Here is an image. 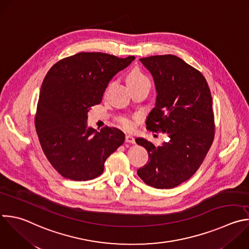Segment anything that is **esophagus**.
<instances>
[{"instance_id":"34e87169","label":"esophagus","mask_w":249,"mask_h":249,"mask_svg":"<svg viewBox=\"0 0 249 249\" xmlns=\"http://www.w3.org/2000/svg\"><path fill=\"white\" fill-rule=\"evenodd\" d=\"M125 141H126V142H129V143H135V138L131 135H126Z\"/></svg>"}]
</instances>
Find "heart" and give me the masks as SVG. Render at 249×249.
I'll list each match as a JSON object with an SVG mask.
<instances>
[{"label": "heart", "instance_id": "heart-1", "mask_svg": "<svg viewBox=\"0 0 249 249\" xmlns=\"http://www.w3.org/2000/svg\"><path fill=\"white\" fill-rule=\"evenodd\" d=\"M127 84H128V86L129 85H138V84H147V85H149V80L140 70L134 69L127 76ZM121 123L127 129H131L133 127V123L129 119H122Z\"/></svg>", "mask_w": 249, "mask_h": 249}]
</instances>
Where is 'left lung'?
I'll use <instances>...</instances> for the list:
<instances>
[{
	"label": "left lung",
	"instance_id": "1",
	"mask_svg": "<svg viewBox=\"0 0 249 249\" xmlns=\"http://www.w3.org/2000/svg\"><path fill=\"white\" fill-rule=\"evenodd\" d=\"M152 75L155 106L146 128L167 133L169 141L155 146L143 138L136 142L148 152L139 177L155 189H172L199 168L214 139L212 98L204 76L173 54L140 59Z\"/></svg>",
	"mask_w": 249,
	"mask_h": 249
}]
</instances>
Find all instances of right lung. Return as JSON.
Returning <instances> with one entry per match:
<instances>
[{
	"label": "right lung",
	"mask_w": 249,
	"mask_h": 249,
	"mask_svg": "<svg viewBox=\"0 0 249 249\" xmlns=\"http://www.w3.org/2000/svg\"><path fill=\"white\" fill-rule=\"evenodd\" d=\"M135 56L79 53L56 62L40 90L36 131L43 151L64 178L88 181L104 172L107 158L125 141L117 128L88 126V112L101 104L114 75Z\"/></svg>",
	"instance_id": "obj_1"
}]
</instances>
